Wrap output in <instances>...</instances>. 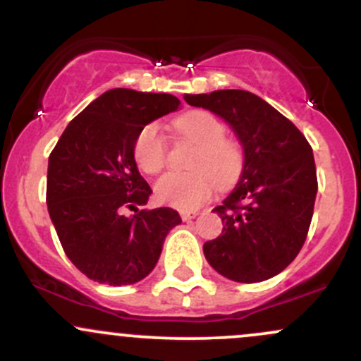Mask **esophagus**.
Listing matches in <instances>:
<instances>
[{
  "label": "esophagus",
  "mask_w": 361,
  "mask_h": 361,
  "mask_svg": "<svg viewBox=\"0 0 361 361\" xmlns=\"http://www.w3.org/2000/svg\"><path fill=\"white\" fill-rule=\"evenodd\" d=\"M181 215V219H183V221H192V219H195L197 217V212H181L180 214Z\"/></svg>",
  "instance_id": "esophagus-1"
}]
</instances>
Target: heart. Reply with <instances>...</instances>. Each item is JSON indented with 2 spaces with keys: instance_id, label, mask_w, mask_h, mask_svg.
<instances>
[{
  "instance_id": "obj_1",
  "label": "heart",
  "mask_w": 361,
  "mask_h": 361,
  "mask_svg": "<svg viewBox=\"0 0 361 361\" xmlns=\"http://www.w3.org/2000/svg\"><path fill=\"white\" fill-rule=\"evenodd\" d=\"M178 137L197 144L190 169L166 173L154 186L161 204L178 210H195L209 202L215 188L229 190L241 180L246 154L239 140L227 137V127L210 111L193 110L173 122ZM134 159L147 175H156L168 163V142L157 123H147L134 142Z\"/></svg>"
}]
</instances>
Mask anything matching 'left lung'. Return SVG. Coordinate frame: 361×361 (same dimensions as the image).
Here are the masks:
<instances>
[{
	"label": "left lung",
	"instance_id": "8db88e82",
	"mask_svg": "<svg viewBox=\"0 0 361 361\" xmlns=\"http://www.w3.org/2000/svg\"><path fill=\"white\" fill-rule=\"evenodd\" d=\"M233 127L241 140L244 173L222 205L219 238L204 244L210 267L226 279L256 283L279 275L307 238L317 193L312 147L287 117L243 90L185 94Z\"/></svg>",
	"mask_w": 361,
	"mask_h": 361
}]
</instances>
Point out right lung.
Wrapping results in <instances>:
<instances>
[{"instance_id": "add662e5", "label": "right lung", "mask_w": 361, "mask_h": 361, "mask_svg": "<svg viewBox=\"0 0 361 361\" xmlns=\"http://www.w3.org/2000/svg\"><path fill=\"white\" fill-rule=\"evenodd\" d=\"M178 106L173 94L110 90L69 122L52 149L49 215L66 256L90 280L120 287L146 279L181 222L169 207L137 209L152 190L134 159L139 132ZM127 209L136 214L128 218Z\"/></svg>"}]
</instances>
